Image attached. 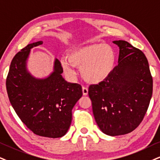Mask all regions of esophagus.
I'll list each match as a JSON object with an SVG mask.
<instances>
[{
    "label": "esophagus",
    "instance_id": "esophagus-1",
    "mask_svg": "<svg viewBox=\"0 0 160 160\" xmlns=\"http://www.w3.org/2000/svg\"><path fill=\"white\" fill-rule=\"evenodd\" d=\"M82 92L84 96H87L88 94V89L86 87H82Z\"/></svg>",
    "mask_w": 160,
    "mask_h": 160
}]
</instances>
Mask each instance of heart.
Listing matches in <instances>:
<instances>
[{
  "label": "heart",
  "instance_id": "heart-1",
  "mask_svg": "<svg viewBox=\"0 0 160 160\" xmlns=\"http://www.w3.org/2000/svg\"><path fill=\"white\" fill-rule=\"evenodd\" d=\"M116 62V54L110 45L93 44L80 47L69 52L68 58H61L65 74L73 77V67L80 68L81 76L89 83H99L110 76Z\"/></svg>",
  "mask_w": 160,
  "mask_h": 160
}]
</instances>
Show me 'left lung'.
Returning a JSON list of instances; mask_svg holds the SVG:
<instances>
[{"instance_id": "obj_1", "label": "left lung", "mask_w": 160, "mask_h": 160, "mask_svg": "<svg viewBox=\"0 0 160 160\" xmlns=\"http://www.w3.org/2000/svg\"><path fill=\"white\" fill-rule=\"evenodd\" d=\"M119 47V64L110 76L91 84L88 95L100 130L109 136L127 134L143 120L153 92L148 62L140 50L125 41H114Z\"/></svg>"}]
</instances>
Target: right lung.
I'll list each match as a JSON object with an SVG mask.
<instances>
[{
	"label": "right lung",
	"instance_id": "1",
	"mask_svg": "<svg viewBox=\"0 0 160 160\" xmlns=\"http://www.w3.org/2000/svg\"><path fill=\"white\" fill-rule=\"evenodd\" d=\"M42 44H29L14 56L6 86L15 113L31 131L41 137L59 138L70 128L72 110L82 97V89L80 84L64 80L58 59L55 60L52 73L44 79L27 72L26 62L30 50Z\"/></svg>",
	"mask_w": 160,
	"mask_h": 160
}]
</instances>
